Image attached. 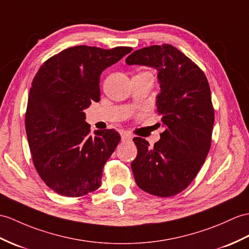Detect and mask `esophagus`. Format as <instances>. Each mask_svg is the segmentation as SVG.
I'll use <instances>...</instances> for the list:
<instances>
[{"mask_svg": "<svg viewBox=\"0 0 249 249\" xmlns=\"http://www.w3.org/2000/svg\"><path fill=\"white\" fill-rule=\"evenodd\" d=\"M121 134V139H122L123 142H127V141H131L132 140V136L129 134L128 131L122 130L120 132Z\"/></svg>", "mask_w": 249, "mask_h": 249, "instance_id": "esophagus-1", "label": "esophagus"}]
</instances>
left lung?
<instances>
[{
    "label": "left lung",
    "mask_w": 249,
    "mask_h": 249,
    "mask_svg": "<svg viewBox=\"0 0 249 249\" xmlns=\"http://www.w3.org/2000/svg\"><path fill=\"white\" fill-rule=\"evenodd\" d=\"M126 63L157 69V112L165 126L153 147L145 139L134 138L135 180L152 195L174 196L193 181L209 153L214 123L209 83L203 70L171 44L132 52Z\"/></svg>",
    "instance_id": "1"
}]
</instances>
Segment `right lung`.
<instances>
[{"instance_id":"add662e5","label":"right lung","mask_w":249,"mask_h":249,"mask_svg":"<svg viewBox=\"0 0 249 249\" xmlns=\"http://www.w3.org/2000/svg\"><path fill=\"white\" fill-rule=\"evenodd\" d=\"M131 51L73 46L44 61L34 77L25 129L35 169L54 192L80 197L101 187L121 137L114 129L91 136L84 109L100 101L102 72Z\"/></svg>"}]
</instances>
